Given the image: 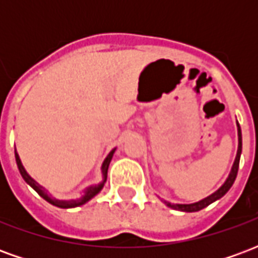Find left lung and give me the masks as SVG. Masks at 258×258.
Wrapping results in <instances>:
<instances>
[{"instance_id":"obj_1","label":"left lung","mask_w":258,"mask_h":258,"mask_svg":"<svg viewBox=\"0 0 258 258\" xmlns=\"http://www.w3.org/2000/svg\"><path fill=\"white\" fill-rule=\"evenodd\" d=\"M238 124V140H239V145H238V153H236V159H235V163H233L232 170H231V173L228 175L227 181L224 182L221 188L218 190H216L214 194H211L210 196H207L205 199H202L200 202H196V203H190V205H173V203H170V202H164L168 207H171L174 210H179V211H186V213H192V211H199L202 209H205L209 205H211L213 202H216V200L221 199L224 195L227 194L228 190L231 189V186L235 182V178H236V175H238V168H239V160H240V153H242V133H240V125Z\"/></svg>"}]
</instances>
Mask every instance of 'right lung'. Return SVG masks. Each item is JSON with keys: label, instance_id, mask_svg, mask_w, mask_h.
<instances>
[{"label": "right lung", "instance_id": "right-lung-1", "mask_svg": "<svg viewBox=\"0 0 258 258\" xmlns=\"http://www.w3.org/2000/svg\"><path fill=\"white\" fill-rule=\"evenodd\" d=\"M114 151L116 149H113L109 155H107V157L105 159V162H103V164H102V174H103V181H102L101 184L98 185H91V186H88L87 189H85V194L80 198V199H73V200H58L55 199V198H52V196H49L48 195V192L44 188H42L41 185H38L34 181V179L31 178L30 175L27 174V171L25 170V167H23V164H22V162H20V157L19 155L15 152V157H16V164H18V168H19L20 174H22V177H23V179H25L27 184L30 185L33 189L36 190L37 194L40 195L41 198H44V199L47 200V202H49L51 205L53 206H58V207H62V209H70V207H77V206H81L84 205V203H87L88 200L92 199L95 195H98L99 192H101V189L103 188V185H105V182H106V177H107V168H109V164H110V160H112L113 157V153H114Z\"/></svg>", "mask_w": 258, "mask_h": 258}]
</instances>
